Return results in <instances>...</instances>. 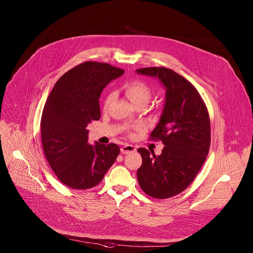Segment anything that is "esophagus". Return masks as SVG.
I'll return each mask as SVG.
<instances>
[{"mask_svg":"<svg viewBox=\"0 0 253 253\" xmlns=\"http://www.w3.org/2000/svg\"><path fill=\"white\" fill-rule=\"evenodd\" d=\"M135 151H136V148L133 145H130V144H125V145L121 147V153L123 154H128Z\"/></svg>","mask_w":253,"mask_h":253,"instance_id":"obj_1","label":"esophagus"}]
</instances>
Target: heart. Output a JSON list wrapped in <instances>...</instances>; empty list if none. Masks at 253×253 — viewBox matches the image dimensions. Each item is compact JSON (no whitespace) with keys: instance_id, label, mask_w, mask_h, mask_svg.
<instances>
[{"instance_id":"obj_1","label":"heart","mask_w":253,"mask_h":253,"mask_svg":"<svg viewBox=\"0 0 253 253\" xmlns=\"http://www.w3.org/2000/svg\"><path fill=\"white\" fill-rule=\"evenodd\" d=\"M124 91H125L126 97L133 105H136L138 103L147 104L151 95L150 89L148 88V86L139 81H134L126 84L124 86ZM112 99H113V95H109L107 97L105 101L106 107L111 103Z\"/></svg>"}]
</instances>
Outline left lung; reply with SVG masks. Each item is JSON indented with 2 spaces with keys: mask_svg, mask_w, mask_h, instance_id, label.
Here are the masks:
<instances>
[{
  "mask_svg": "<svg viewBox=\"0 0 253 253\" xmlns=\"http://www.w3.org/2000/svg\"><path fill=\"white\" fill-rule=\"evenodd\" d=\"M136 73L158 79L165 89L163 110L151 133L164 148L160 155L139 148L142 165L138 183L147 195L164 199L182 192L202 167L210 146V121L194 86L164 67L137 69Z\"/></svg>",
  "mask_w": 253,
  "mask_h": 253,
  "instance_id": "left-lung-1",
  "label": "left lung"
}]
</instances>
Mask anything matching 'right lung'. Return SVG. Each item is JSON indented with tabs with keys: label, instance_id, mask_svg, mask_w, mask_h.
Wrapping results in <instances>:
<instances>
[{
	"label": "right lung",
	"instance_id": "right-lung-1",
	"mask_svg": "<svg viewBox=\"0 0 253 253\" xmlns=\"http://www.w3.org/2000/svg\"><path fill=\"white\" fill-rule=\"evenodd\" d=\"M123 74L107 63H82L57 81L46 101L41 119L44 153L58 179L71 188L99 184L120 153L114 143L89 144L87 126L101 117L103 89Z\"/></svg>",
	"mask_w": 253,
	"mask_h": 253
}]
</instances>
